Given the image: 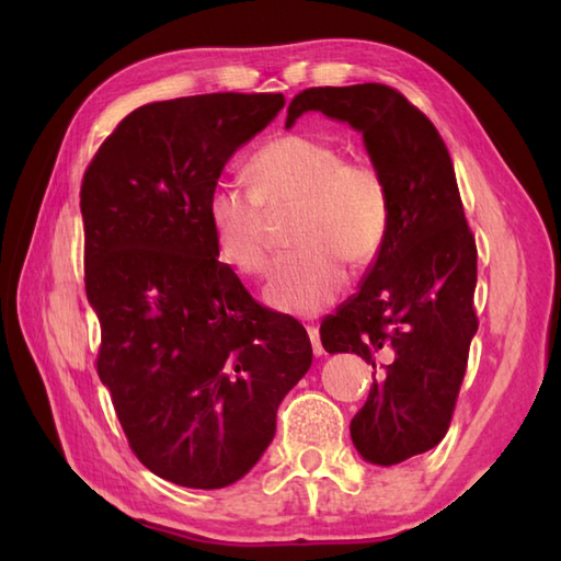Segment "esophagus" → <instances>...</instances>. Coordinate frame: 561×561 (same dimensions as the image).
Masks as SVG:
<instances>
[{
    "instance_id": "34e87169",
    "label": "esophagus",
    "mask_w": 561,
    "mask_h": 561,
    "mask_svg": "<svg viewBox=\"0 0 561 561\" xmlns=\"http://www.w3.org/2000/svg\"><path fill=\"white\" fill-rule=\"evenodd\" d=\"M306 332H308V337H311V342H313V352H316V356H323V354H325V350H323V344H320V330H318L316 325H308V328H306Z\"/></svg>"
}]
</instances>
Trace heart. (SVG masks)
I'll return each mask as SVG.
<instances>
[{
    "instance_id": "b5f03b06",
    "label": "heart",
    "mask_w": 561,
    "mask_h": 561,
    "mask_svg": "<svg viewBox=\"0 0 561 561\" xmlns=\"http://www.w3.org/2000/svg\"><path fill=\"white\" fill-rule=\"evenodd\" d=\"M250 187L217 185L207 199L214 245L226 265L257 277L272 257L270 211L296 207L291 241L274 267L265 299L284 313L311 316L347 282V265H366L390 229L383 173L362 159H342L337 145L313 135H282L248 163Z\"/></svg>"
}]
</instances>
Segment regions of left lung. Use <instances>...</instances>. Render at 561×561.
Masks as SVG:
<instances>
[{
    "label": "left lung",
    "mask_w": 561,
    "mask_h": 561,
    "mask_svg": "<svg viewBox=\"0 0 561 561\" xmlns=\"http://www.w3.org/2000/svg\"><path fill=\"white\" fill-rule=\"evenodd\" d=\"M364 135L390 193V229L359 291L320 323L325 352L359 354L374 386L350 424L362 458L396 465L446 436L478 332V248L438 129L386 83L318 87L294 96Z\"/></svg>",
    "instance_id": "1"
}]
</instances>
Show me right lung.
I'll return each mask as SVG.
<instances>
[{"mask_svg":"<svg viewBox=\"0 0 561 561\" xmlns=\"http://www.w3.org/2000/svg\"><path fill=\"white\" fill-rule=\"evenodd\" d=\"M282 105V93L141 105L83 173L101 383L141 465L193 490H221L253 468L313 362L299 320L260 306L217 260L207 221L226 161Z\"/></svg>","mask_w":561,"mask_h":561,"instance_id":"add662e5","label":"right lung"}]
</instances>
